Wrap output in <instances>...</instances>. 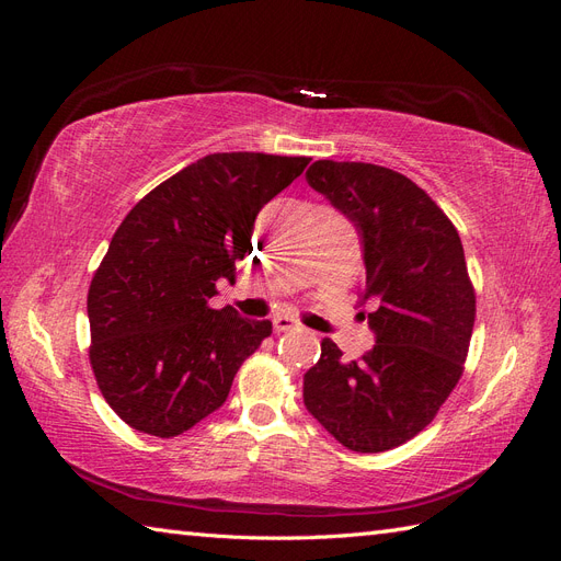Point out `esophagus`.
Instances as JSON below:
<instances>
[{"instance_id": "esophagus-1", "label": "esophagus", "mask_w": 561, "mask_h": 561, "mask_svg": "<svg viewBox=\"0 0 561 561\" xmlns=\"http://www.w3.org/2000/svg\"><path fill=\"white\" fill-rule=\"evenodd\" d=\"M295 328H299V322L290 316H276L274 318V330L276 332H287V330H295Z\"/></svg>"}]
</instances>
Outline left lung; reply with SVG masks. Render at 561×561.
Listing matches in <instances>:
<instances>
[{"mask_svg": "<svg viewBox=\"0 0 561 561\" xmlns=\"http://www.w3.org/2000/svg\"><path fill=\"white\" fill-rule=\"evenodd\" d=\"M307 182L358 229L367 268L363 301L377 344L342 360L322 339L304 375V404L336 443L377 454L404 445L435 419L463 363L474 325V290L451 219L390 168L316 161Z\"/></svg>", "mask_w": 561, "mask_h": 561, "instance_id": "8db88e82", "label": "left lung"}]
</instances>
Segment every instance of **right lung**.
<instances>
[{
	"mask_svg": "<svg viewBox=\"0 0 561 561\" xmlns=\"http://www.w3.org/2000/svg\"><path fill=\"white\" fill-rule=\"evenodd\" d=\"M311 159L208 154L135 203L89 287V358L100 393L130 428L175 437L225 404L271 320L213 309L252 252L254 217Z\"/></svg>",
	"mask_w": 561,
	"mask_h": 561,
	"instance_id": "1",
	"label": "right lung"
}]
</instances>
